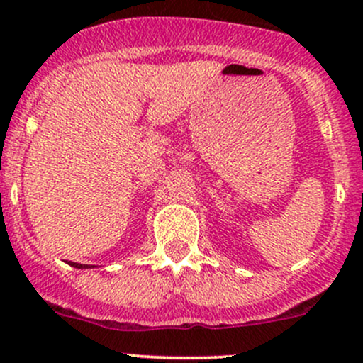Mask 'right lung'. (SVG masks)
Returning <instances> with one entry per match:
<instances>
[{
    "label": "right lung",
    "mask_w": 363,
    "mask_h": 363,
    "mask_svg": "<svg viewBox=\"0 0 363 363\" xmlns=\"http://www.w3.org/2000/svg\"><path fill=\"white\" fill-rule=\"evenodd\" d=\"M69 266H73V268H78V269H85V268H94V266L91 264H80V262H73V261H69L68 262Z\"/></svg>",
    "instance_id": "obj_1"
}]
</instances>
